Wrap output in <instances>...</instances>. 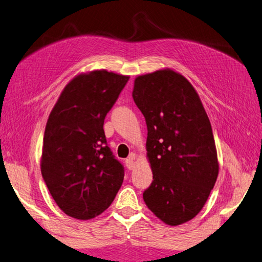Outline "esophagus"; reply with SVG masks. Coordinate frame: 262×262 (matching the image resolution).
I'll return each mask as SVG.
<instances>
[{
	"label": "esophagus",
	"mask_w": 262,
	"mask_h": 262,
	"mask_svg": "<svg viewBox=\"0 0 262 262\" xmlns=\"http://www.w3.org/2000/svg\"><path fill=\"white\" fill-rule=\"evenodd\" d=\"M134 160H135V155H130L129 158L126 159L125 165H126L127 169H129V170H132V169L134 168Z\"/></svg>",
	"instance_id": "1"
}]
</instances>
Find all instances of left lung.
Listing matches in <instances>:
<instances>
[{"label": "left lung", "instance_id": "left-lung-1", "mask_svg": "<svg viewBox=\"0 0 262 262\" xmlns=\"http://www.w3.org/2000/svg\"><path fill=\"white\" fill-rule=\"evenodd\" d=\"M133 99L145 118L153 172L144 202L163 223H186L201 211L218 177L207 112L189 81L169 69L138 76Z\"/></svg>", "mask_w": 262, "mask_h": 262}]
</instances>
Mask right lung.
<instances>
[{"instance_id": "right-lung-1", "label": "right lung", "mask_w": 262, "mask_h": 262, "mask_svg": "<svg viewBox=\"0 0 262 262\" xmlns=\"http://www.w3.org/2000/svg\"><path fill=\"white\" fill-rule=\"evenodd\" d=\"M129 77L95 70L64 87L45 127L40 170L68 216L91 219L110 207L125 168L107 146L104 119Z\"/></svg>"}]
</instances>
